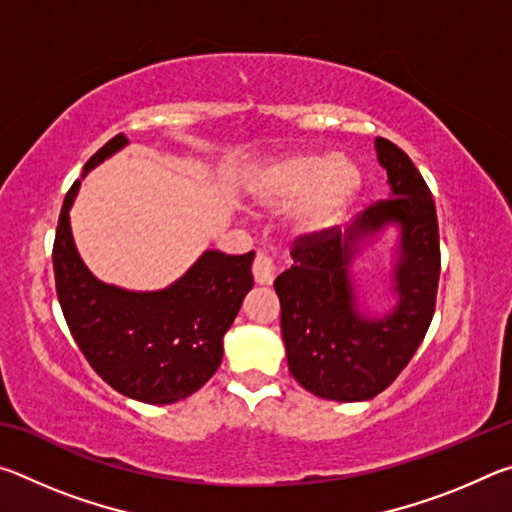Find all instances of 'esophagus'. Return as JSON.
<instances>
[{"mask_svg": "<svg viewBox=\"0 0 512 512\" xmlns=\"http://www.w3.org/2000/svg\"><path fill=\"white\" fill-rule=\"evenodd\" d=\"M253 277L257 284H262V287H268V284H273V277H275V264L273 259L264 255V253H257L255 257V264H253Z\"/></svg>", "mask_w": 512, "mask_h": 512, "instance_id": "34e87169", "label": "esophagus"}]
</instances>
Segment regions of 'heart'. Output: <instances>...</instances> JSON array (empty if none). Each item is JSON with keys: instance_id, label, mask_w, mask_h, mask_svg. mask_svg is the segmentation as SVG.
I'll return each mask as SVG.
<instances>
[{"instance_id": "obj_1", "label": "heart", "mask_w": 512, "mask_h": 512, "mask_svg": "<svg viewBox=\"0 0 512 512\" xmlns=\"http://www.w3.org/2000/svg\"><path fill=\"white\" fill-rule=\"evenodd\" d=\"M363 189L357 160L343 153H298L268 164L253 178L250 196L266 210L293 212V230L300 237H320L336 228Z\"/></svg>"}]
</instances>
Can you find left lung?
<instances>
[{
  "label": "left lung",
  "instance_id": "8db88e82",
  "mask_svg": "<svg viewBox=\"0 0 512 512\" xmlns=\"http://www.w3.org/2000/svg\"><path fill=\"white\" fill-rule=\"evenodd\" d=\"M391 198L370 205L348 230L298 237L293 266L275 277L282 341L291 375L323 400L366 402L406 368L436 309L440 241L436 205L409 155L377 137ZM388 227H397L392 272L396 307L375 317L358 307L351 264Z\"/></svg>",
  "mask_w": 512,
  "mask_h": 512
}]
</instances>
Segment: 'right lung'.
<instances>
[{
  "instance_id": "add662e5",
  "label": "right lung",
  "mask_w": 512,
  "mask_h": 512,
  "mask_svg": "<svg viewBox=\"0 0 512 512\" xmlns=\"http://www.w3.org/2000/svg\"><path fill=\"white\" fill-rule=\"evenodd\" d=\"M112 137L83 167V176L124 149ZM81 189L65 196L54 241L56 293L76 345L97 375L144 404H173L196 393L223 359V336L253 289L255 253L205 250L176 282L158 291H128L101 282L76 250L69 210Z\"/></svg>"
}]
</instances>
